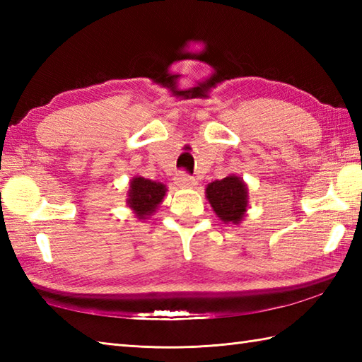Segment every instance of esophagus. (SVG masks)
I'll return each instance as SVG.
<instances>
[{
	"mask_svg": "<svg viewBox=\"0 0 362 362\" xmlns=\"http://www.w3.org/2000/svg\"><path fill=\"white\" fill-rule=\"evenodd\" d=\"M175 183L180 188H193L196 185V179L194 177L188 175L187 173H179L175 177Z\"/></svg>",
	"mask_w": 362,
	"mask_h": 362,
	"instance_id": "34e87169",
	"label": "esophagus"
}]
</instances>
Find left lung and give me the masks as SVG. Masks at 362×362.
Wrapping results in <instances>:
<instances>
[{
    "label": "left lung",
    "instance_id": "obj_1",
    "mask_svg": "<svg viewBox=\"0 0 362 362\" xmlns=\"http://www.w3.org/2000/svg\"><path fill=\"white\" fill-rule=\"evenodd\" d=\"M206 199L214 213L224 224H240L247 211V185L241 177L228 175L222 180L209 183L205 189Z\"/></svg>",
    "mask_w": 362,
    "mask_h": 362
}]
</instances>
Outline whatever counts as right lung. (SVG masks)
Returning a JSON list of instances; mask_svg holds the SVG:
<instances>
[{
	"label": "right lung",
	"mask_w": 362,
	"mask_h": 362,
	"mask_svg": "<svg viewBox=\"0 0 362 362\" xmlns=\"http://www.w3.org/2000/svg\"><path fill=\"white\" fill-rule=\"evenodd\" d=\"M166 187L144 177H134L127 191V205L132 209L138 219H148L163 201Z\"/></svg>",
	"instance_id": "add662e5"
}]
</instances>
